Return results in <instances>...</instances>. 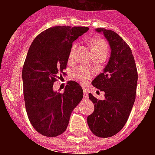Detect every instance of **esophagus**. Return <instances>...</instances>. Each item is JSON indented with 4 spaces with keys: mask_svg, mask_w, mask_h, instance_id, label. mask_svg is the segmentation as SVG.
<instances>
[{
    "mask_svg": "<svg viewBox=\"0 0 155 155\" xmlns=\"http://www.w3.org/2000/svg\"><path fill=\"white\" fill-rule=\"evenodd\" d=\"M83 91H84V97H87V94H88V90H87V88H84V89H83Z\"/></svg>",
    "mask_w": 155,
    "mask_h": 155,
    "instance_id": "1",
    "label": "esophagus"
}]
</instances>
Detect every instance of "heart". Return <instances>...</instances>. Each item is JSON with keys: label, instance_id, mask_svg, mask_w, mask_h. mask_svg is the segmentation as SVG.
<instances>
[{"label": "heart", "instance_id": "heart-1", "mask_svg": "<svg viewBox=\"0 0 155 155\" xmlns=\"http://www.w3.org/2000/svg\"><path fill=\"white\" fill-rule=\"evenodd\" d=\"M92 44V51L93 53H105L107 54L108 53V45L104 39H95L91 42ZM78 46V43H74L71 47L70 51L69 60L71 61L74 57V53L76 51L77 48ZM72 77L75 80L78 81L82 84H86L89 81L90 79L92 77V73L90 70L84 67H80V68H75L72 72Z\"/></svg>", "mask_w": 155, "mask_h": 155}]
</instances>
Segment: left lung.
<instances>
[{
    "instance_id": "left-lung-1",
    "label": "left lung",
    "mask_w": 155,
    "mask_h": 155,
    "mask_svg": "<svg viewBox=\"0 0 155 155\" xmlns=\"http://www.w3.org/2000/svg\"><path fill=\"white\" fill-rule=\"evenodd\" d=\"M103 32L111 48V56L103 72L93 80L92 85L105 91V100L91 93L89 99L94 110L87 116L91 132L98 137H110L125 126L136 98L137 71L130 47L114 31L96 28Z\"/></svg>"
}]
</instances>
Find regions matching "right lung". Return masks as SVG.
<instances>
[{"mask_svg":"<svg viewBox=\"0 0 155 155\" xmlns=\"http://www.w3.org/2000/svg\"><path fill=\"white\" fill-rule=\"evenodd\" d=\"M88 30L82 26H54L35 37L22 68L23 94L30 123L46 137L67 130L70 116L83 98L78 83L69 81L63 93L53 91L57 79L65 76L73 42Z\"/></svg>","mask_w":155,"mask_h":155,"instance_id":"right-lung-1","label":"right lung"}]
</instances>
